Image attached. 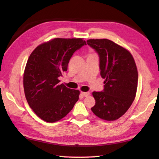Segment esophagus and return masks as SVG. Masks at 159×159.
Returning <instances> with one entry per match:
<instances>
[{
	"label": "esophagus",
	"instance_id": "34e87169",
	"mask_svg": "<svg viewBox=\"0 0 159 159\" xmlns=\"http://www.w3.org/2000/svg\"><path fill=\"white\" fill-rule=\"evenodd\" d=\"M89 92H81V95L83 96H84V97H87V96H88L89 95Z\"/></svg>",
	"mask_w": 159,
	"mask_h": 159
}]
</instances>
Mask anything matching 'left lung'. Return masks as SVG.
I'll use <instances>...</instances> for the list:
<instances>
[{
  "instance_id": "1",
  "label": "left lung",
  "mask_w": 159,
  "mask_h": 159,
  "mask_svg": "<svg viewBox=\"0 0 159 159\" xmlns=\"http://www.w3.org/2000/svg\"><path fill=\"white\" fill-rule=\"evenodd\" d=\"M87 43L100 59L102 92H93L96 104L92 109L97 117L107 121L119 119L131 106L136 96L138 72L130 52L107 39H91Z\"/></svg>"
}]
</instances>
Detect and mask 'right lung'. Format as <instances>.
<instances>
[{
	"label": "right lung",
	"mask_w": 159,
	"mask_h": 159,
	"mask_svg": "<svg viewBox=\"0 0 159 159\" xmlns=\"http://www.w3.org/2000/svg\"><path fill=\"white\" fill-rule=\"evenodd\" d=\"M86 45L82 38H55L33 50L23 76L24 90L29 105L47 122L61 120L79 100V90L59 84V77L67 71L76 50Z\"/></svg>",
	"instance_id": "add662e5"
}]
</instances>
